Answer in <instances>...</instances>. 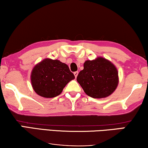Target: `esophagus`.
Masks as SVG:
<instances>
[{"label": "esophagus", "instance_id": "1", "mask_svg": "<svg viewBox=\"0 0 148 148\" xmlns=\"http://www.w3.org/2000/svg\"><path fill=\"white\" fill-rule=\"evenodd\" d=\"M73 73H74V75H75V78H76V77H77V76L78 75L79 72H78V71H75V72H74Z\"/></svg>", "mask_w": 148, "mask_h": 148}]
</instances>
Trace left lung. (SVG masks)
Segmentation results:
<instances>
[{"label": "left lung", "mask_w": 148, "mask_h": 148, "mask_svg": "<svg viewBox=\"0 0 148 148\" xmlns=\"http://www.w3.org/2000/svg\"><path fill=\"white\" fill-rule=\"evenodd\" d=\"M77 81L88 96L102 98L110 96L119 83L118 71L111 62L104 58L86 60Z\"/></svg>", "instance_id": "left-lung-1"}]
</instances>
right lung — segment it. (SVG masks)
<instances>
[{
    "mask_svg": "<svg viewBox=\"0 0 148 148\" xmlns=\"http://www.w3.org/2000/svg\"><path fill=\"white\" fill-rule=\"evenodd\" d=\"M75 76L66 64L58 60L46 58L33 69L31 75L34 90L40 96L54 98Z\"/></svg>",
    "mask_w": 148,
    "mask_h": 148,
    "instance_id": "obj_1",
    "label": "right lung"
}]
</instances>
